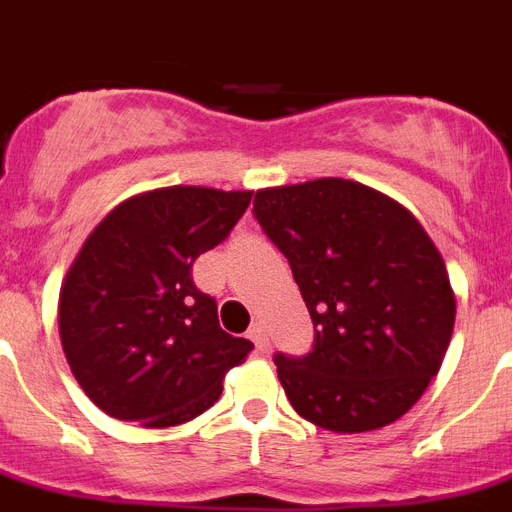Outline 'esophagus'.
I'll return each mask as SVG.
<instances>
[{"label": "esophagus", "mask_w": 512, "mask_h": 512, "mask_svg": "<svg viewBox=\"0 0 512 512\" xmlns=\"http://www.w3.org/2000/svg\"><path fill=\"white\" fill-rule=\"evenodd\" d=\"M247 335H250V340L255 342V348L260 350V353H268L270 340H268V332H265V327H262V322L252 324L250 332H247Z\"/></svg>", "instance_id": "obj_1"}]
</instances>
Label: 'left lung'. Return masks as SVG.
<instances>
[{"label": "left lung", "instance_id": "obj_1", "mask_svg": "<svg viewBox=\"0 0 512 512\" xmlns=\"http://www.w3.org/2000/svg\"><path fill=\"white\" fill-rule=\"evenodd\" d=\"M255 216L317 330L304 358L275 355L293 410L332 433L399 420L441 368L456 319L428 231L402 203L342 177L257 190Z\"/></svg>", "mask_w": 512, "mask_h": 512}]
</instances>
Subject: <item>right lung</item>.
<instances>
[{
	"label": "right lung",
	"mask_w": 512,
	"mask_h": 512,
	"mask_svg": "<svg viewBox=\"0 0 512 512\" xmlns=\"http://www.w3.org/2000/svg\"><path fill=\"white\" fill-rule=\"evenodd\" d=\"M252 190L172 185L118 203L92 229L59 293L74 379L115 420L172 428L206 412L255 345L219 327L193 262L229 237Z\"/></svg>",
	"instance_id": "right-lung-1"
}]
</instances>
